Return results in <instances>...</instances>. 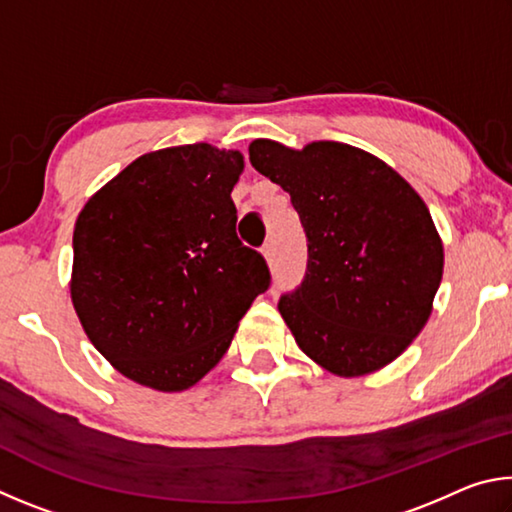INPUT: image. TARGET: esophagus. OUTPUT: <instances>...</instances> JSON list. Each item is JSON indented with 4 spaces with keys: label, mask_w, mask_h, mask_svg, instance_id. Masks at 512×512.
Returning a JSON list of instances; mask_svg holds the SVG:
<instances>
[{
    "label": "esophagus",
    "mask_w": 512,
    "mask_h": 512,
    "mask_svg": "<svg viewBox=\"0 0 512 512\" xmlns=\"http://www.w3.org/2000/svg\"><path fill=\"white\" fill-rule=\"evenodd\" d=\"M262 253H264L268 264L275 262V244H273V241H268V244L262 248Z\"/></svg>",
    "instance_id": "34e87169"
}]
</instances>
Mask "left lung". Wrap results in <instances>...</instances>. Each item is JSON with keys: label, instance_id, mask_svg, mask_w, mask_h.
<instances>
[{"label": "left lung", "instance_id": "1", "mask_svg": "<svg viewBox=\"0 0 512 512\" xmlns=\"http://www.w3.org/2000/svg\"><path fill=\"white\" fill-rule=\"evenodd\" d=\"M248 153L289 192L307 235L305 277L277 302L300 350L339 377L395 361L427 325L443 280V241L418 192L350 144L296 151L255 140Z\"/></svg>", "mask_w": 512, "mask_h": 512}]
</instances>
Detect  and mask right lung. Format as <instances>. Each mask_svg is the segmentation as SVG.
I'll list each match as a JSON object with an SVG mask.
<instances>
[{
  "mask_svg": "<svg viewBox=\"0 0 512 512\" xmlns=\"http://www.w3.org/2000/svg\"><path fill=\"white\" fill-rule=\"evenodd\" d=\"M239 151L185 144L146 153L76 219L72 302L121 375L162 393L203 379L271 287L266 259L237 237Z\"/></svg>",
  "mask_w": 512,
  "mask_h": 512,
  "instance_id": "1",
  "label": "right lung"
}]
</instances>
